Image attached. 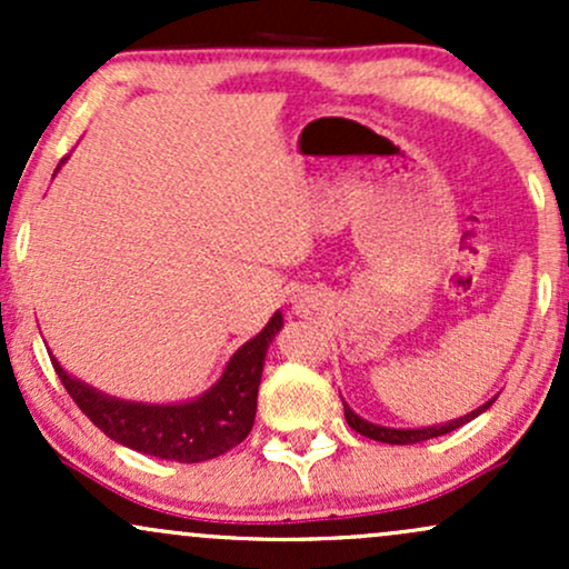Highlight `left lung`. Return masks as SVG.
I'll use <instances>...</instances> for the list:
<instances>
[{
  "mask_svg": "<svg viewBox=\"0 0 569 569\" xmlns=\"http://www.w3.org/2000/svg\"><path fill=\"white\" fill-rule=\"evenodd\" d=\"M498 398V396H495ZM495 398H489L487 403H481L479 409L468 411V415L457 417V420H449L443 422V426H428V428H388V426H377V422H369L363 420L361 415H356L348 403H345V420H348V426L356 430V433L367 436V439H375V441H382V443H420V441H428V439H436V436H443V433H452L460 426H466V422L476 420V417L481 415V411H487L489 407L495 403Z\"/></svg>",
  "mask_w": 569,
  "mask_h": 569,
  "instance_id": "left-lung-1",
  "label": "left lung"
}]
</instances>
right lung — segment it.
Returning <instances> with one entry per match:
<instances>
[{
	"instance_id": "obj_1",
	"label": "right lung",
	"mask_w": 569,
	"mask_h": 569,
	"mask_svg": "<svg viewBox=\"0 0 569 569\" xmlns=\"http://www.w3.org/2000/svg\"><path fill=\"white\" fill-rule=\"evenodd\" d=\"M280 329L283 316L278 310L257 337L232 352L206 393L179 403L128 401L77 380L56 356L53 367L77 407L112 441L160 460L202 462L230 452L251 433L267 348Z\"/></svg>"
}]
</instances>
